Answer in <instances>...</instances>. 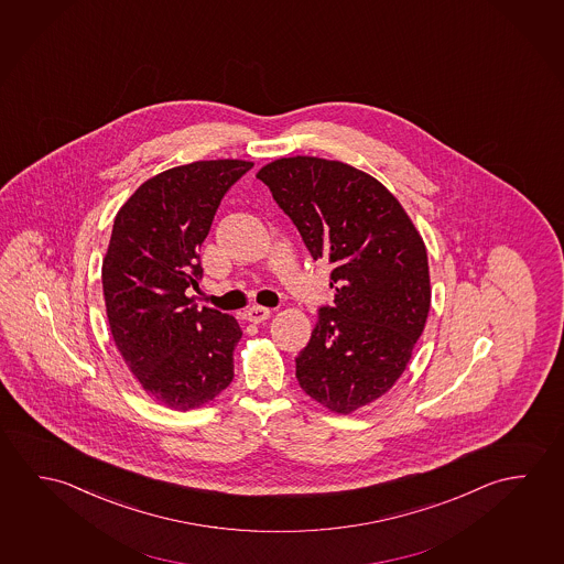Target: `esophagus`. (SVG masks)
<instances>
[{
    "label": "esophagus",
    "mask_w": 564,
    "mask_h": 564,
    "mask_svg": "<svg viewBox=\"0 0 564 564\" xmlns=\"http://www.w3.org/2000/svg\"><path fill=\"white\" fill-rule=\"evenodd\" d=\"M268 317H270V310L264 306H252L247 312V319L252 324H262V322H267Z\"/></svg>",
    "instance_id": "34e87169"
}]
</instances>
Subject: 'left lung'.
I'll return each instance as SVG.
<instances>
[{
    "mask_svg": "<svg viewBox=\"0 0 564 564\" xmlns=\"http://www.w3.org/2000/svg\"><path fill=\"white\" fill-rule=\"evenodd\" d=\"M314 260L332 262L334 307L319 310L296 357L302 391L337 414L399 381L429 317L426 247L399 199L354 165L280 158L257 173Z\"/></svg>",
    "mask_w": 564,
    "mask_h": 564,
    "instance_id": "1",
    "label": "left lung"
}]
</instances>
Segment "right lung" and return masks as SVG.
<instances>
[{"label": "right lung", "mask_w": 564, "mask_h": 564, "mask_svg": "<svg viewBox=\"0 0 564 564\" xmlns=\"http://www.w3.org/2000/svg\"><path fill=\"white\" fill-rule=\"evenodd\" d=\"M252 165H177L143 182L116 213L102 260L110 334L143 391L172 411L199 409L235 377L239 322L197 310L187 292L199 288L197 252L223 195Z\"/></svg>", "instance_id": "obj_1"}]
</instances>
